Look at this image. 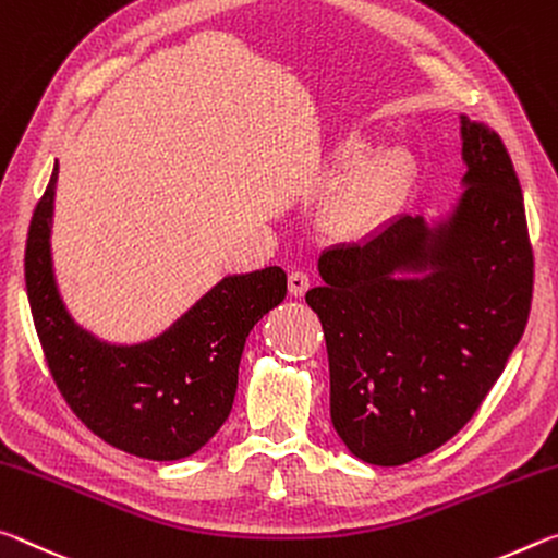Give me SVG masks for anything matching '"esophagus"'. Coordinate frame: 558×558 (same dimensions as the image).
I'll return each instance as SVG.
<instances>
[{
	"label": "esophagus",
	"instance_id": "esophagus-1",
	"mask_svg": "<svg viewBox=\"0 0 558 558\" xmlns=\"http://www.w3.org/2000/svg\"><path fill=\"white\" fill-rule=\"evenodd\" d=\"M289 291H291V296H304L308 291V274L291 271L289 274Z\"/></svg>",
	"mask_w": 558,
	"mask_h": 558
}]
</instances>
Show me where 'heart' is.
<instances>
[{"label": "heart", "mask_w": 558, "mask_h": 558, "mask_svg": "<svg viewBox=\"0 0 558 558\" xmlns=\"http://www.w3.org/2000/svg\"><path fill=\"white\" fill-rule=\"evenodd\" d=\"M368 150L371 135L363 131L345 133L333 148L336 166H355L326 203V222L341 236H365L376 230L413 175V160L403 148H380L365 159Z\"/></svg>", "instance_id": "1"}]
</instances>
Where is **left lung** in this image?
I'll return each instance as SVG.
<instances>
[{
	"mask_svg": "<svg viewBox=\"0 0 558 558\" xmlns=\"http://www.w3.org/2000/svg\"><path fill=\"white\" fill-rule=\"evenodd\" d=\"M464 193L435 225L403 215L318 257L331 423L351 454L396 468L477 413L524 333L534 257L514 166L489 125L460 116Z\"/></svg>",
	"mask_w": 558,
	"mask_h": 558,
	"instance_id": "obj_1",
	"label": "left lung"
}]
</instances>
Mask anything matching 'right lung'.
Masks as SVG:
<instances>
[{"instance_id": "right-lung-1", "label": "right lung", "mask_w": 558, "mask_h": 558, "mask_svg": "<svg viewBox=\"0 0 558 558\" xmlns=\"http://www.w3.org/2000/svg\"><path fill=\"white\" fill-rule=\"evenodd\" d=\"M59 162L36 203L24 252L26 294L61 396L100 440L145 460L195 454L230 415L244 341L287 296V274H232L150 341H100L63 306L51 262Z\"/></svg>"}]
</instances>
